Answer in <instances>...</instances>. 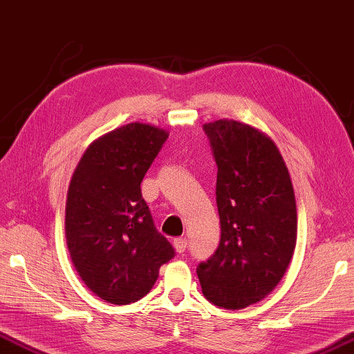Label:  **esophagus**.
Wrapping results in <instances>:
<instances>
[{"instance_id":"34e87169","label":"esophagus","mask_w":354,"mask_h":354,"mask_svg":"<svg viewBox=\"0 0 354 354\" xmlns=\"http://www.w3.org/2000/svg\"><path fill=\"white\" fill-rule=\"evenodd\" d=\"M173 248H175L178 254H184L187 249V239L186 238H175L173 239Z\"/></svg>"}]
</instances>
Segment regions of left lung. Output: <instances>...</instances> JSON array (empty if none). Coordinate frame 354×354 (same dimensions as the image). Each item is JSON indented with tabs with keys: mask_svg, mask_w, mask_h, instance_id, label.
<instances>
[{
	"mask_svg": "<svg viewBox=\"0 0 354 354\" xmlns=\"http://www.w3.org/2000/svg\"><path fill=\"white\" fill-rule=\"evenodd\" d=\"M203 131L217 165L221 243L197 276L207 301L239 310L271 293L287 271L298 232L295 192L265 133L233 120L207 122Z\"/></svg>",
	"mask_w": 354,
	"mask_h": 354,
	"instance_id": "obj_1",
	"label": "left lung"
}]
</instances>
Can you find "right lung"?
<instances>
[{"label":"right lung","instance_id":"1","mask_svg":"<svg viewBox=\"0 0 354 354\" xmlns=\"http://www.w3.org/2000/svg\"><path fill=\"white\" fill-rule=\"evenodd\" d=\"M167 138L164 129L142 122L115 129L89 145L72 176L67 249L86 287L110 304L142 299L175 257L140 189Z\"/></svg>","mask_w":354,"mask_h":354}]
</instances>
